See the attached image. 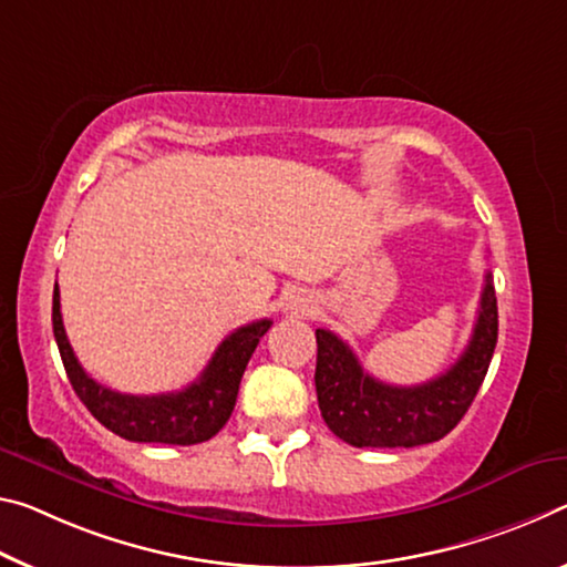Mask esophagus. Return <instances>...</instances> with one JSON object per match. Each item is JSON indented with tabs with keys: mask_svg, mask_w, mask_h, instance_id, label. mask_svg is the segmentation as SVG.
I'll list each match as a JSON object with an SVG mask.
<instances>
[{
	"mask_svg": "<svg viewBox=\"0 0 567 567\" xmlns=\"http://www.w3.org/2000/svg\"><path fill=\"white\" fill-rule=\"evenodd\" d=\"M285 310L310 316V312H316V300H312L305 290H292V292L285 295Z\"/></svg>",
	"mask_w": 567,
	"mask_h": 567,
	"instance_id": "obj_1",
	"label": "esophagus"
}]
</instances>
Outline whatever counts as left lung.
<instances>
[{"label":"left lung","mask_w":567,"mask_h":567,"mask_svg":"<svg viewBox=\"0 0 567 567\" xmlns=\"http://www.w3.org/2000/svg\"><path fill=\"white\" fill-rule=\"evenodd\" d=\"M318 406L328 429L350 446L396 449L444 439L472 406L497 346V298L487 272L470 346L452 368L419 385H391L363 371L336 332L316 330Z\"/></svg>","instance_id":"left-lung-1"}]
</instances>
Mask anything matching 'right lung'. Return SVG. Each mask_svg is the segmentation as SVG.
<instances>
[{
  "label": "right lung",
  "mask_w": 567,
  "mask_h": 567,
  "mask_svg": "<svg viewBox=\"0 0 567 567\" xmlns=\"http://www.w3.org/2000/svg\"><path fill=\"white\" fill-rule=\"evenodd\" d=\"M269 326L272 320H257L224 338L199 379L186 389L158 396H131L93 381L78 363L62 326L58 285L52 292V332L78 399L113 434L143 444L192 446L209 442L235 411L241 375Z\"/></svg>",
  "instance_id": "obj_1"
}]
</instances>
